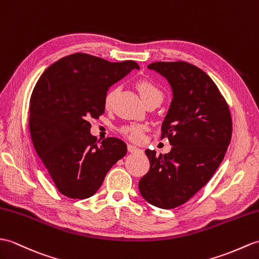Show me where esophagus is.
<instances>
[{
  "label": "esophagus",
  "mask_w": 259,
  "mask_h": 259,
  "mask_svg": "<svg viewBox=\"0 0 259 259\" xmlns=\"http://www.w3.org/2000/svg\"><path fill=\"white\" fill-rule=\"evenodd\" d=\"M128 151L131 153H141L142 150L135 147V146H132V144H128Z\"/></svg>",
  "instance_id": "34e87169"
}]
</instances>
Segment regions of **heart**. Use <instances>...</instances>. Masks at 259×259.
<instances>
[{
	"label": "heart",
	"mask_w": 259,
	"mask_h": 259,
	"mask_svg": "<svg viewBox=\"0 0 259 259\" xmlns=\"http://www.w3.org/2000/svg\"><path fill=\"white\" fill-rule=\"evenodd\" d=\"M136 87L138 89V92H139L142 100L144 101V104L150 100H158L161 102L162 99H163V92H162L158 85H155V83L151 80H148V79L139 80L136 83ZM118 90L119 88H112L105 96L106 109H110L112 107L113 100L116 98ZM144 130H146V127H144V125H138V124L124 125V127L121 128L122 134L132 141H140L143 137Z\"/></svg>",
	"instance_id": "heart-1"
}]
</instances>
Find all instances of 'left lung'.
<instances>
[{"label":"left lung","instance_id":"obj_1","mask_svg":"<svg viewBox=\"0 0 259 259\" xmlns=\"http://www.w3.org/2000/svg\"><path fill=\"white\" fill-rule=\"evenodd\" d=\"M165 77L173 99L162 123L161 139L172 146L166 154L146 150L150 170L139 182L142 197L160 208L188 202L222 163L232 139V117L225 98L206 73L186 62L148 66Z\"/></svg>","mask_w":259,"mask_h":259}]
</instances>
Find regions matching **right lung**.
I'll return each mask as SVG.
<instances>
[{
  "instance_id": "obj_1",
  "label": "right lung",
  "mask_w": 259,
  "mask_h": 259,
  "mask_svg": "<svg viewBox=\"0 0 259 259\" xmlns=\"http://www.w3.org/2000/svg\"><path fill=\"white\" fill-rule=\"evenodd\" d=\"M132 69H139L135 61L111 63L76 53L52 64L36 82L29 101V134L63 195L93 196L110 167L127 153V144L117 138L97 144L89 119L105 112L108 88Z\"/></svg>"
}]
</instances>
